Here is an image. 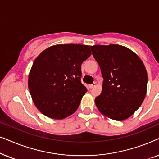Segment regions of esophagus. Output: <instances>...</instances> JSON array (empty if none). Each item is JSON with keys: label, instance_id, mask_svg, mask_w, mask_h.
I'll return each mask as SVG.
<instances>
[{"label": "esophagus", "instance_id": "obj_1", "mask_svg": "<svg viewBox=\"0 0 159 159\" xmlns=\"http://www.w3.org/2000/svg\"><path fill=\"white\" fill-rule=\"evenodd\" d=\"M95 85H96V83H95V82H94V83H93V84H90V85H89V88H90V89H92L93 88H95Z\"/></svg>", "mask_w": 159, "mask_h": 159}]
</instances>
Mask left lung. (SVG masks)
Returning <instances> with one entry per match:
<instances>
[{
	"label": "left lung",
	"mask_w": 159,
	"mask_h": 159,
	"mask_svg": "<svg viewBox=\"0 0 159 159\" xmlns=\"http://www.w3.org/2000/svg\"><path fill=\"white\" fill-rule=\"evenodd\" d=\"M103 78L101 95L95 102L108 118L122 121L140 107L146 95L148 75L140 58L119 45L90 46Z\"/></svg>",
	"instance_id": "obj_1"
}]
</instances>
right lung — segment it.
I'll use <instances>...</instances> for the list:
<instances>
[{
    "mask_svg": "<svg viewBox=\"0 0 159 159\" xmlns=\"http://www.w3.org/2000/svg\"><path fill=\"white\" fill-rule=\"evenodd\" d=\"M90 55L88 45L66 44L53 45L36 58L28 87L42 114L62 119L77 111L88 91L81 82V65Z\"/></svg>",
    "mask_w": 159,
    "mask_h": 159,
    "instance_id": "obj_1",
    "label": "right lung"
}]
</instances>
